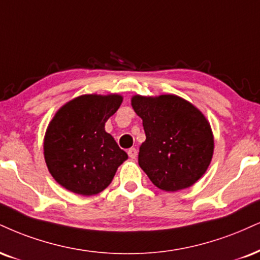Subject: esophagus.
I'll use <instances>...</instances> for the list:
<instances>
[{
  "instance_id": "34e87169",
  "label": "esophagus",
  "mask_w": 260,
  "mask_h": 260,
  "mask_svg": "<svg viewBox=\"0 0 260 260\" xmlns=\"http://www.w3.org/2000/svg\"><path fill=\"white\" fill-rule=\"evenodd\" d=\"M137 155H138V150H137L136 148H131L129 150H128V156H129L131 158H136Z\"/></svg>"
}]
</instances>
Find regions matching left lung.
Returning <instances> with one entry per match:
<instances>
[{
	"instance_id": "1",
	"label": "left lung",
	"mask_w": 260,
	"mask_h": 260,
	"mask_svg": "<svg viewBox=\"0 0 260 260\" xmlns=\"http://www.w3.org/2000/svg\"><path fill=\"white\" fill-rule=\"evenodd\" d=\"M132 106L143 120L146 139L138 164L158 189L178 191L207 171L214 140L207 118L191 103L173 94L134 95Z\"/></svg>"
}]
</instances>
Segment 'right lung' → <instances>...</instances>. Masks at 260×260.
Segmentation results:
<instances>
[{
  "mask_svg": "<svg viewBox=\"0 0 260 260\" xmlns=\"http://www.w3.org/2000/svg\"><path fill=\"white\" fill-rule=\"evenodd\" d=\"M121 103L118 94H84L62 105L49 122L43 154L49 173L65 189L96 195L128 158L105 132V122Z\"/></svg>",
  "mask_w": 260,
  "mask_h": 260,
  "instance_id": "add662e5",
  "label": "right lung"
}]
</instances>
